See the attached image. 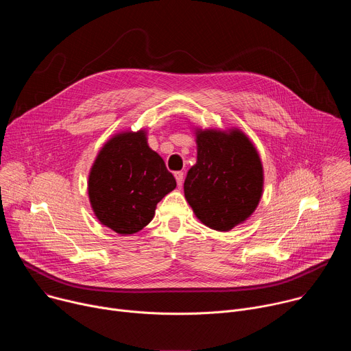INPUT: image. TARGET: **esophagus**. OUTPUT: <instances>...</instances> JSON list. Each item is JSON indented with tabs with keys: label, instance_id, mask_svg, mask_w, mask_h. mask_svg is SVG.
I'll use <instances>...</instances> for the list:
<instances>
[{
	"label": "esophagus",
	"instance_id": "1",
	"mask_svg": "<svg viewBox=\"0 0 351 351\" xmlns=\"http://www.w3.org/2000/svg\"><path fill=\"white\" fill-rule=\"evenodd\" d=\"M175 179H176V183H178V186H182V183H183V179H184V175H183V172H175Z\"/></svg>",
	"mask_w": 351,
	"mask_h": 351
}]
</instances>
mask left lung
<instances>
[{
    "label": "left lung",
    "instance_id": "obj_1",
    "mask_svg": "<svg viewBox=\"0 0 351 351\" xmlns=\"http://www.w3.org/2000/svg\"><path fill=\"white\" fill-rule=\"evenodd\" d=\"M197 161L184 180V198L210 229L232 230L257 210L264 168L253 141L237 128L194 129Z\"/></svg>",
    "mask_w": 351,
    "mask_h": 351
}]
</instances>
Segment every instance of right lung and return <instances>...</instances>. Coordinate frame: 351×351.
Segmentation results:
<instances>
[{
	"mask_svg": "<svg viewBox=\"0 0 351 351\" xmlns=\"http://www.w3.org/2000/svg\"><path fill=\"white\" fill-rule=\"evenodd\" d=\"M175 187L164 160L149 148L145 129L114 134L98 152L87 182L95 218L123 236L152 222L157 204Z\"/></svg>",
	"mask_w": 351,
	"mask_h": 351,
	"instance_id": "add662e5",
	"label": "right lung"
}]
</instances>
